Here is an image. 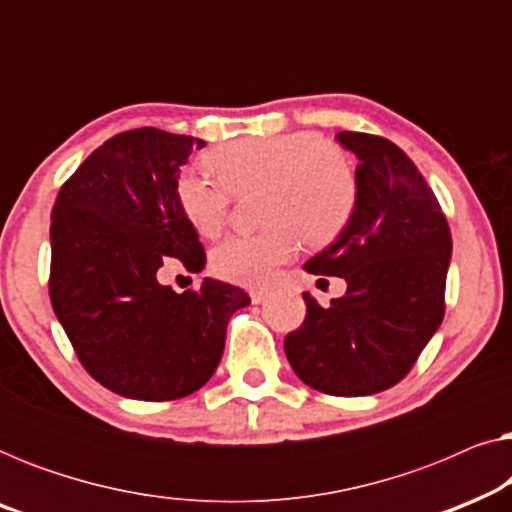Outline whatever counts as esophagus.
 <instances>
[{
	"instance_id": "obj_1",
	"label": "esophagus",
	"mask_w": 512,
	"mask_h": 512,
	"mask_svg": "<svg viewBox=\"0 0 512 512\" xmlns=\"http://www.w3.org/2000/svg\"><path fill=\"white\" fill-rule=\"evenodd\" d=\"M268 296H270L268 291H251V303L261 305V303H265V300H268Z\"/></svg>"
}]
</instances>
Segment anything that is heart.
I'll return each mask as SVG.
<instances>
[{
  "label": "heart",
  "instance_id": "1",
  "mask_svg": "<svg viewBox=\"0 0 512 512\" xmlns=\"http://www.w3.org/2000/svg\"><path fill=\"white\" fill-rule=\"evenodd\" d=\"M212 179L198 170L179 174L174 195L186 221L205 237L226 226L233 195L263 188L261 233L228 237L212 254L214 272L233 284L268 286L298 251V233L312 247L333 242L352 219L359 184L347 156L319 132L242 137L207 153Z\"/></svg>",
  "mask_w": 512,
  "mask_h": 512
}]
</instances>
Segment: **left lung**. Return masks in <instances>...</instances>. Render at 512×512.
<instances>
[{
    "label": "left lung",
    "instance_id": "obj_1",
    "mask_svg": "<svg viewBox=\"0 0 512 512\" xmlns=\"http://www.w3.org/2000/svg\"><path fill=\"white\" fill-rule=\"evenodd\" d=\"M356 153L359 198L347 228L305 263L342 277L347 291L321 307L303 293L305 321L284 352L307 387L370 396L401 382L445 314L452 237L436 195L389 139L338 132Z\"/></svg>",
    "mask_w": 512,
    "mask_h": 512
}]
</instances>
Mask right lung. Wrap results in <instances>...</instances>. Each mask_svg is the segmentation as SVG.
Returning a JSON list of instances; mask_svg holds the SVG:
<instances>
[{
	"mask_svg": "<svg viewBox=\"0 0 512 512\" xmlns=\"http://www.w3.org/2000/svg\"><path fill=\"white\" fill-rule=\"evenodd\" d=\"M202 139L139 128L111 137L60 188L51 212V305L83 368L137 401L198 391L219 366L226 326L251 300L205 277L177 293L158 270L205 268L177 205L181 167Z\"/></svg>",
	"mask_w": 512,
	"mask_h": 512,
	"instance_id": "add662e5",
	"label": "right lung"
}]
</instances>
